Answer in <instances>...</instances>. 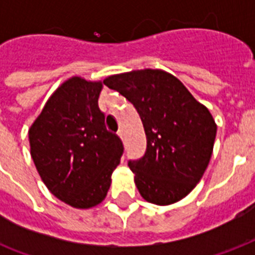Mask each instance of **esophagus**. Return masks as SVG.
<instances>
[{"label": "esophagus", "instance_id": "34e87169", "mask_svg": "<svg viewBox=\"0 0 255 255\" xmlns=\"http://www.w3.org/2000/svg\"><path fill=\"white\" fill-rule=\"evenodd\" d=\"M118 135H119L120 139L124 140V131H123V129H119V132H118Z\"/></svg>", "mask_w": 255, "mask_h": 255}]
</instances>
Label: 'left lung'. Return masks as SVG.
Masks as SVG:
<instances>
[{
  "mask_svg": "<svg viewBox=\"0 0 255 255\" xmlns=\"http://www.w3.org/2000/svg\"><path fill=\"white\" fill-rule=\"evenodd\" d=\"M135 106L147 136V151L129 160L141 197L170 205L193 190L208 168L217 126L209 110L163 70H136L104 79Z\"/></svg>",
  "mask_w": 255,
  "mask_h": 255,
  "instance_id": "left-lung-1",
  "label": "left lung"
}]
</instances>
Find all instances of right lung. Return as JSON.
<instances>
[{"label":"right lung","instance_id":"obj_1","mask_svg":"<svg viewBox=\"0 0 255 255\" xmlns=\"http://www.w3.org/2000/svg\"><path fill=\"white\" fill-rule=\"evenodd\" d=\"M104 82L73 77L46 102L29 129L30 153L47 189L77 209L103 201L123 143L107 131L98 99Z\"/></svg>","mask_w":255,"mask_h":255}]
</instances>
